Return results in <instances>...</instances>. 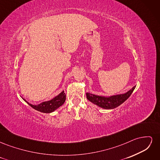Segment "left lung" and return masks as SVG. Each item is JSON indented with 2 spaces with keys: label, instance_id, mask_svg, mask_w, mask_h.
<instances>
[{
  "label": "left lung",
  "instance_id": "1",
  "mask_svg": "<svg viewBox=\"0 0 160 160\" xmlns=\"http://www.w3.org/2000/svg\"><path fill=\"white\" fill-rule=\"evenodd\" d=\"M135 86L128 91L126 93L121 94L118 95H113L109 98H105L103 96H98L90 93H86L87 98L93 103L98 105L99 107L105 109H114L118 107L121 104H122L124 101H126L129 96L132 95Z\"/></svg>",
  "mask_w": 160,
  "mask_h": 160
}]
</instances>
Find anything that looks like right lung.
Returning <instances> with one entry per match:
<instances>
[{
    "label": "right lung",
    "mask_w": 160,
    "mask_h": 160,
    "mask_svg": "<svg viewBox=\"0 0 160 160\" xmlns=\"http://www.w3.org/2000/svg\"><path fill=\"white\" fill-rule=\"evenodd\" d=\"M65 99H66V94L64 93V91H62L59 95H57L52 99L48 101H45V102H42L37 105H33L27 102L26 100L25 99L24 100H25L26 102L33 109L40 111V112L49 113L52 112L53 111H55L58 108H59L60 106H61L64 103Z\"/></svg>",
    "instance_id": "obj_1"
}]
</instances>
